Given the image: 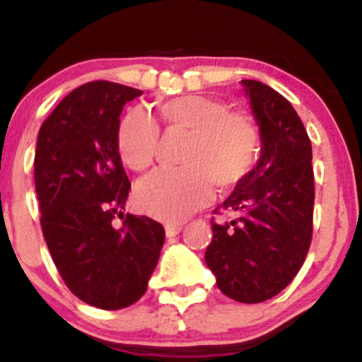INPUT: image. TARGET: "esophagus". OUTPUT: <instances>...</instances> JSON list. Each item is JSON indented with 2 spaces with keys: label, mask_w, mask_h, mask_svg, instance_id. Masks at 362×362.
<instances>
[{
  "label": "esophagus",
  "mask_w": 362,
  "mask_h": 362,
  "mask_svg": "<svg viewBox=\"0 0 362 362\" xmlns=\"http://www.w3.org/2000/svg\"><path fill=\"white\" fill-rule=\"evenodd\" d=\"M182 228H184V226H182V222H168V224L164 226V229H166V235L168 236L178 235V233L182 231Z\"/></svg>",
  "instance_id": "esophagus-1"
}]
</instances>
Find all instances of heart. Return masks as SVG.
Segmentation results:
<instances>
[{"mask_svg": "<svg viewBox=\"0 0 362 362\" xmlns=\"http://www.w3.org/2000/svg\"><path fill=\"white\" fill-rule=\"evenodd\" d=\"M158 117L170 131H187L182 151L184 168L158 170L138 185L136 203L163 221H182L211 198V184L221 191L245 180L261 152V134L247 113L202 94H184L158 103ZM159 127L148 113L131 110L120 120L117 148L134 171L154 164Z\"/></svg>", "mask_w": 362, "mask_h": 362, "instance_id": "1", "label": "heart"}]
</instances>
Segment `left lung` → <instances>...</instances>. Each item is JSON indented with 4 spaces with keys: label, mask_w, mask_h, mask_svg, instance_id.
Here are the masks:
<instances>
[{
    "label": "left lung",
    "mask_w": 362,
    "mask_h": 362,
    "mask_svg": "<svg viewBox=\"0 0 362 362\" xmlns=\"http://www.w3.org/2000/svg\"><path fill=\"white\" fill-rule=\"evenodd\" d=\"M261 129V159L217 215L204 252L217 287L240 303H261L286 289L305 262L313 233L312 144L293 105L257 80H242Z\"/></svg>",
    "instance_id": "left-lung-1"
}]
</instances>
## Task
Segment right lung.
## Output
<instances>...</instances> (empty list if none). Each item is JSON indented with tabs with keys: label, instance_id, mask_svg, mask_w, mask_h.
Returning <instances> with one entry per match:
<instances>
[{
	"label": "right lung",
	"instance_id": "right-lung-1",
	"mask_svg": "<svg viewBox=\"0 0 362 362\" xmlns=\"http://www.w3.org/2000/svg\"><path fill=\"white\" fill-rule=\"evenodd\" d=\"M140 94L108 80L83 83L47 117L36 141L43 238L68 289L101 310L145 294L164 243L158 221L122 214L131 184L117 131L122 107Z\"/></svg>",
	"mask_w": 362,
	"mask_h": 362
}]
</instances>
